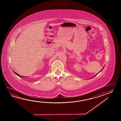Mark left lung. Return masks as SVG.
Returning <instances> with one entry per match:
<instances>
[{
    "mask_svg": "<svg viewBox=\"0 0 121 121\" xmlns=\"http://www.w3.org/2000/svg\"><path fill=\"white\" fill-rule=\"evenodd\" d=\"M104 67H103V69H102V70H101L100 71V72H99V73H100V72H101V71H102V70H103V68H104ZM97 73V74H95V76H93V77H92V78H90V79H92V78H93V77H95V76H96V75H97L98 74V73Z\"/></svg>",
    "mask_w": 121,
    "mask_h": 121,
    "instance_id": "left-lung-1",
    "label": "left lung"
}]
</instances>
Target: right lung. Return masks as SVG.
<instances>
[{
    "label": "right lung",
    "instance_id": "obj_1",
    "mask_svg": "<svg viewBox=\"0 0 121 121\" xmlns=\"http://www.w3.org/2000/svg\"><path fill=\"white\" fill-rule=\"evenodd\" d=\"M13 72H14V73L16 74V75H17V76H18V77H23V76H21L20 75L18 74L17 73H16V72H15L14 71H13Z\"/></svg>",
    "mask_w": 121,
    "mask_h": 121
}]
</instances>
